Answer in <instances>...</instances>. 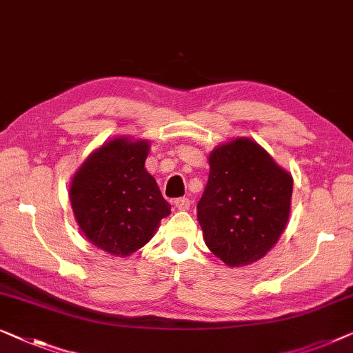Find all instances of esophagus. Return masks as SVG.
Returning <instances> with one entry per match:
<instances>
[{
	"instance_id": "esophagus-1",
	"label": "esophagus",
	"mask_w": 353,
	"mask_h": 353,
	"mask_svg": "<svg viewBox=\"0 0 353 353\" xmlns=\"http://www.w3.org/2000/svg\"><path fill=\"white\" fill-rule=\"evenodd\" d=\"M174 205H176L179 211H187L188 208H190V200H188V198H185V196L177 198V200L174 201Z\"/></svg>"
}]
</instances>
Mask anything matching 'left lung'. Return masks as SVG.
<instances>
[{"mask_svg": "<svg viewBox=\"0 0 353 353\" xmlns=\"http://www.w3.org/2000/svg\"><path fill=\"white\" fill-rule=\"evenodd\" d=\"M291 195V174L257 142L236 137L216 147L196 206L206 246L228 267L259 261L285 230Z\"/></svg>", "mask_w": 353, "mask_h": 353, "instance_id": "obj_1", "label": "left lung"}]
</instances>
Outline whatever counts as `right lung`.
I'll list each match as a JSON object with an SVG mask.
<instances>
[{"label":"right lung","mask_w":353,"mask_h":353,"mask_svg":"<svg viewBox=\"0 0 353 353\" xmlns=\"http://www.w3.org/2000/svg\"><path fill=\"white\" fill-rule=\"evenodd\" d=\"M147 141L117 137L89 155L72 179L70 203L84 236L125 257L155 235L171 205L145 170Z\"/></svg>","instance_id":"add662e5"}]
</instances>
